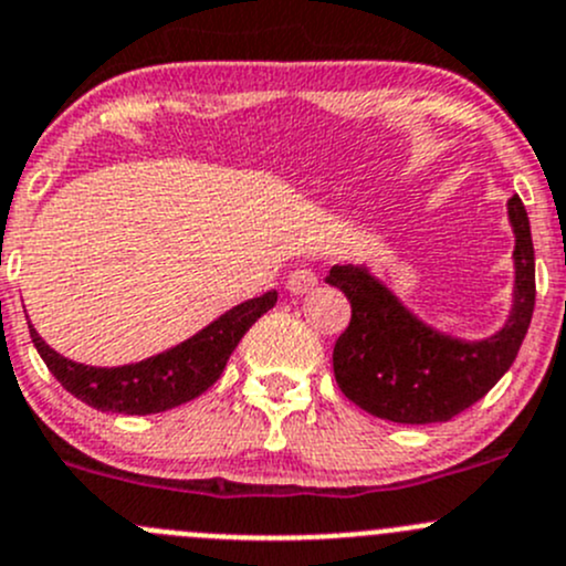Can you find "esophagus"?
Returning <instances> with one entry per match:
<instances>
[{"instance_id":"obj_1","label":"esophagus","mask_w":566,"mask_h":566,"mask_svg":"<svg viewBox=\"0 0 566 566\" xmlns=\"http://www.w3.org/2000/svg\"><path fill=\"white\" fill-rule=\"evenodd\" d=\"M317 282L319 279L315 271H310V268H295L287 279V290L293 295H306L317 287Z\"/></svg>"}]
</instances>
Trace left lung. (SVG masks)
I'll return each instance as SVG.
<instances>
[{
	"label": "left lung",
	"mask_w": 566,
	"mask_h": 566,
	"mask_svg": "<svg viewBox=\"0 0 566 566\" xmlns=\"http://www.w3.org/2000/svg\"><path fill=\"white\" fill-rule=\"evenodd\" d=\"M512 249L510 315L495 334L462 339L421 319L369 271L339 262L325 284L350 301V325L334 345V375L350 402L397 424H436L471 408L515 361L534 315V243L521 197L506 202Z\"/></svg>",
	"instance_id": "left-lung-1"
}]
</instances>
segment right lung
Masks as SVG:
<instances>
[{
	"instance_id": "right-lung-1",
	"label": "right lung",
	"mask_w": 566,
	"mask_h": 566,
	"mask_svg": "<svg viewBox=\"0 0 566 566\" xmlns=\"http://www.w3.org/2000/svg\"><path fill=\"white\" fill-rule=\"evenodd\" d=\"M279 293L268 290L260 298H249L232 306L224 315L210 319L202 331L182 339L180 345L123 367H90L60 356L54 347L45 345L43 336L30 325L40 358L51 369L62 389L95 410H112L125 416L164 413L177 405L191 402L205 394L224 373L232 350L243 334L276 306Z\"/></svg>"
}]
</instances>
